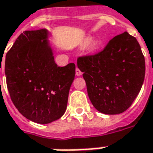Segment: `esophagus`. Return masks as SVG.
Listing matches in <instances>:
<instances>
[{"mask_svg": "<svg viewBox=\"0 0 153 153\" xmlns=\"http://www.w3.org/2000/svg\"><path fill=\"white\" fill-rule=\"evenodd\" d=\"M76 76H81L82 75V71H80L78 67H76Z\"/></svg>", "mask_w": 153, "mask_h": 153, "instance_id": "34e87169", "label": "esophagus"}]
</instances>
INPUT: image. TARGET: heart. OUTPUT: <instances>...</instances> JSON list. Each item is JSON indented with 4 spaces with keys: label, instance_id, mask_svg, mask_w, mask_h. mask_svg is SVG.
<instances>
[{
    "label": "heart",
    "instance_id": "1",
    "mask_svg": "<svg viewBox=\"0 0 153 153\" xmlns=\"http://www.w3.org/2000/svg\"><path fill=\"white\" fill-rule=\"evenodd\" d=\"M100 45V43H99V41H96V42H94L93 44V45H92V49L93 50H96V49H98V46Z\"/></svg>",
    "mask_w": 153,
    "mask_h": 153
}]
</instances>
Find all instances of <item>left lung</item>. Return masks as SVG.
<instances>
[{"instance_id":"8db88e82","label":"left lung","mask_w":153,"mask_h":153,"mask_svg":"<svg viewBox=\"0 0 153 153\" xmlns=\"http://www.w3.org/2000/svg\"><path fill=\"white\" fill-rule=\"evenodd\" d=\"M93 105L105 114H118L131 107L145 78V58L135 37L124 32L104 49L77 58Z\"/></svg>"}]
</instances>
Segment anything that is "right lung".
Listing matches in <instances>:
<instances>
[{"instance_id": "right-lung-1", "label": "right lung", "mask_w": 153, "mask_h": 153, "mask_svg": "<svg viewBox=\"0 0 153 153\" xmlns=\"http://www.w3.org/2000/svg\"><path fill=\"white\" fill-rule=\"evenodd\" d=\"M47 34L45 29L24 31L7 53L5 62L12 103L24 117L39 124L64 114L76 74L74 63L63 67L55 64Z\"/></svg>"}]
</instances>
